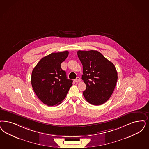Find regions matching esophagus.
I'll return each instance as SVG.
<instances>
[{
    "mask_svg": "<svg viewBox=\"0 0 149 149\" xmlns=\"http://www.w3.org/2000/svg\"><path fill=\"white\" fill-rule=\"evenodd\" d=\"M80 81H81V79H80V77H77V79L75 80V81L76 82H80Z\"/></svg>",
    "mask_w": 149,
    "mask_h": 149,
    "instance_id": "34e87169",
    "label": "esophagus"
}]
</instances>
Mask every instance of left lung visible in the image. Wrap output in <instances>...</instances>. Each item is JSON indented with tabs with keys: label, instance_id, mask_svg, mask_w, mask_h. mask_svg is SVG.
<instances>
[{
	"label": "left lung",
	"instance_id": "1",
	"mask_svg": "<svg viewBox=\"0 0 149 149\" xmlns=\"http://www.w3.org/2000/svg\"><path fill=\"white\" fill-rule=\"evenodd\" d=\"M83 68L82 80L86 85L83 95L88 102L101 105L111 96L118 79L114 65L97 51H79Z\"/></svg>",
	"mask_w": 149,
	"mask_h": 149
}]
</instances>
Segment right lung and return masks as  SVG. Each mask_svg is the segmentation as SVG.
I'll return each instance as SVG.
<instances>
[{"instance_id": "right-lung-1", "label": "right lung", "mask_w": 149, "mask_h": 149, "mask_svg": "<svg viewBox=\"0 0 149 149\" xmlns=\"http://www.w3.org/2000/svg\"><path fill=\"white\" fill-rule=\"evenodd\" d=\"M69 52L52 53L42 58L33 69L31 84L37 96L48 106H57L65 98L72 80L67 79L61 64Z\"/></svg>"}]
</instances>
